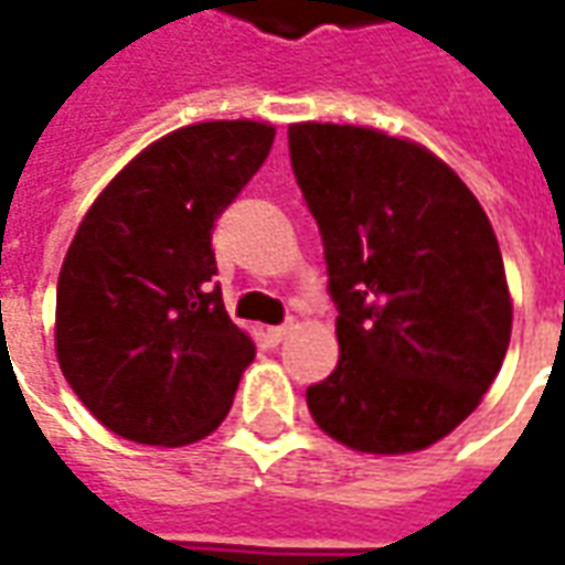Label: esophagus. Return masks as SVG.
I'll return each mask as SVG.
<instances>
[{
    "instance_id": "1",
    "label": "esophagus",
    "mask_w": 565,
    "mask_h": 565,
    "mask_svg": "<svg viewBox=\"0 0 565 565\" xmlns=\"http://www.w3.org/2000/svg\"><path fill=\"white\" fill-rule=\"evenodd\" d=\"M287 335H290V327H269V330H266V339H269L271 344H281Z\"/></svg>"
}]
</instances>
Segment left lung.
Segmentation results:
<instances>
[{"mask_svg": "<svg viewBox=\"0 0 565 565\" xmlns=\"http://www.w3.org/2000/svg\"><path fill=\"white\" fill-rule=\"evenodd\" d=\"M339 306V363L306 391L315 424L360 454H415L454 433L497 379L511 294L493 226L460 174L412 139L290 124Z\"/></svg>", "mask_w": 565, "mask_h": 565, "instance_id": "left-lung-1", "label": "left lung"}]
</instances>
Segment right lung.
<instances>
[{"label":"right lung","instance_id":"add662e5","mask_svg":"<svg viewBox=\"0 0 565 565\" xmlns=\"http://www.w3.org/2000/svg\"><path fill=\"white\" fill-rule=\"evenodd\" d=\"M271 141L259 120L174 129L84 214L56 284L54 348L68 387L115 436L181 448L230 415L254 339L211 287V230Z\"/></svg>","mask_w":565,"mask_h":565}]
</instances>
